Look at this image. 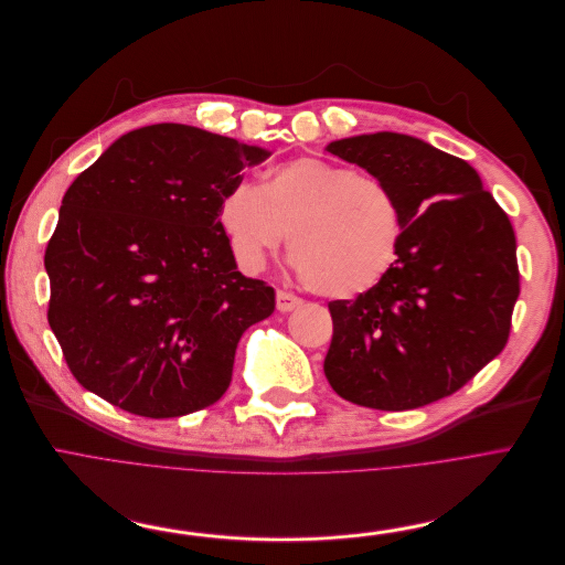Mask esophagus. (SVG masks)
Here are the masks:
<instances>
[{
  "mask_svg": "<svg viewBox=\"0 0 565 565\" xmlns=\"http://www.w3.org/2000/svg\"><path fill=\"white\" fill-rule=\"evenodd\" d=\"M301 303H303V301L297 297V294H291V291H287V289H278V294H276V306H278L280 312L297 310Z\"/></svg>",
  "mask_w": 565,
  "mask_h": 565,
  "instance_id": "esophagus-1",
  "label": "esophagus"
}]
</instances>
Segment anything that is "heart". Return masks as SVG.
<instances>
[{"mask_svg": "<svg viewBox=\"0 0 565 565\" xmlns=\"http://www.w3.org/2000/svg\"><path fill=\"white\" fill-rule=\"evenodd\" d=\"M218 221L246 271H259L292 230L291 262L306 285L329 299H356L393 268L405 218L391 188L317 158H294L266 185L232 183Z\"/></svg>", "mask_w": 565, "mask_h": 565, "instance_id": "b5f03b06", "label": "heart"}]
</instances>
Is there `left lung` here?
Here are the masks:
<instances>
[{"label": "left lung", "mask_w": 565, "mask_h": 565, "mask_svg": "<svg viewBox=\"0 0 565 565\" xmlns=\"http://www.w3.org/2000/svg\"><path fill=\"white\" fill-rule=\"evenodd\" d=\"M327 151L382 179L405 218L388 276L354 301L329 303V384L382 412L452 395L508 342L520 297L513 225L467 160L423 140L372 132Z\"/></svg>", "instance_id": "left-lung-1"}]
</instances>
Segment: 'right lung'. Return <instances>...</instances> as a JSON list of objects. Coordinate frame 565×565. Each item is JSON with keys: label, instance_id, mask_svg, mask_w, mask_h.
Listing matches in <instances>:
<instances>
[{"label": "right lung", "instance_id": "1", "mask_svg": "<svg viewBox=\"0 0 565 565\" xmlns=\"http://www.w3.org/2000/svg\"><path fill=\"white\" fill-rule=\"evenodd\" d=\"M266 156L195 126L153 124L71 183L45 248L47 324L87 391L147 418L223 397L236 344L276 310V291L236 268L218 204Z\"/></svg>", "mask_w": 565, "mask_h": 565}]
</instances>
